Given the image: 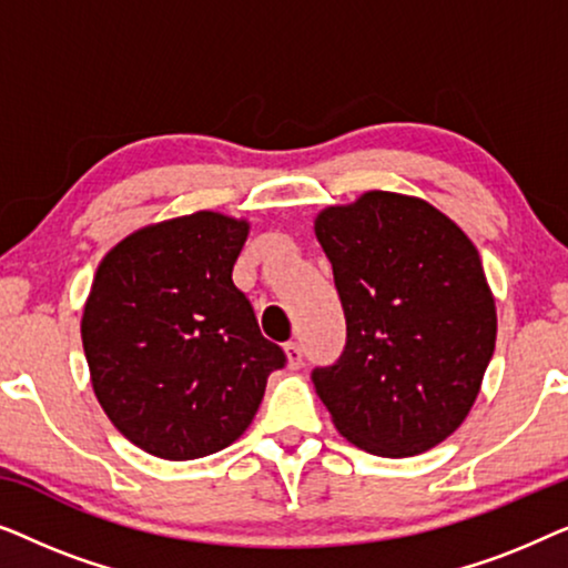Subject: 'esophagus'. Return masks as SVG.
<instances>
[{
  "mask_svg": "<svg viewBox=\"0 0 568 568\" xmlns=\"http://www.w3.org/2000/svg\"><path fill=\"white\" fill-rule=\"evenodd\" d=\"M286 352V362H290L292 369H300L302 367V346L297 344V341H290V344L284 346Z\"/></svg>",
  "mask_w": 568,
  "mask_h": 568,
  "instance_id": "obj_1",
  "label": "esophagus"
}]
</instances>
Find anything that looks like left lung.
Here are the masks:
<instances>
[{"instance_id":"8db88e82","label":"left lung","mask_w":568,"mask_h":568,"mask_svg":"<svg viewBox=\"0 0 568 568\" xmlns=\"http://www.w3.org/2000/svg\"><path fill=\"white\" fill-rule=\"evenodd\" d=\"M346 346L315 390L352 445L410 457L445 442L478 398L496 307L476 245L422 199L367 191L317 214Z\"/></svg>"}]
</instances>
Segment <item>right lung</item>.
<instances>
[{
	"instance_id": "1",
	"label": "right lung",
	"mask_w": 568,
	"mask_h": 568,
	"mask_svg": "<svg viewBox=\"0 0 568 568\" xmlns=\"http://www.w3.org/2000/svg\"><path fill=\"white\" fill-rule=\"evenodd\" d=\"M245 240V220L196 212L136 230L98 266L82 315L92 390L162 460L232 445L286 364L232 282Z\"/></svg>"
}]
</instances>
